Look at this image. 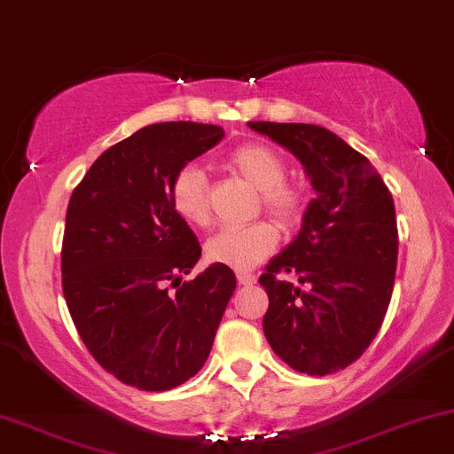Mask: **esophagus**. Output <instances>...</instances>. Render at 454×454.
<instances>
[{"mask_svg": "<svg viewBox=\"0 0 454 454\" xmlns=\"http://www.w3.org/2000/svg\"><path fill=\"white\" fill-rule=\"evenodd\" d=\"M237 280L243 286H251V284H255V276L249 274V271H237Z\"/></svg>", "mask_w": 454, "mask_h": 454, "instance_id": "34e87169", "label": "esophagus"}]
</instances>
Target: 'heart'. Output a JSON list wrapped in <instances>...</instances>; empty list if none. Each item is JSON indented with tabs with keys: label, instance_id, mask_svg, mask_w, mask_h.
<instances>
[{
	"label": "heart",
	"instance_id": "obj_1",
	"mask_svg": "<svg viewBox=\"0 0 454 454\" xmlns=\"http://www.w3.org/2000/svg\"><path fill=\"white\" fill-rule=\"evenodd\" d=\"M228 166L262 192V203L268 214L288 226L303 211V191L284 180L286 164L274 147L265 143H245L228 155ZM170 205L180 220L191 226L209 222L207 178L195 164L176 170L168 186ZM278 245V231L270 222H255L240 228H223L205 243L207 262L232 270H251L262 263Z\"/></svg>",
	"mask_w": 454,
	"mask_h": 454
}]
</instances>
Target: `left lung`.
Segmentation results:
<instances>
[{
  "label": "left lung",
  "mask_w": 454,
  "mask_h": 454,
  "mask_svg": "<svg viewBox=\"0 0 454 454\" xmlns=\"http://www.w3.org/2000/svg\"><path fill=\"white\" fill-rule=\"evenodd\" d=\"M249 129L297 157L317 192L297 239L259 278L270 299L263 334L293 370L336 373L364 355L388 311L398 255L395 201L370 160L324 126Z\"/></svg>",
  "instance_id": "8db88e82"
}]
</instances>
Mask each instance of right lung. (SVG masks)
<instances>
[{
	"instance_id": "add662e5",
	"label": "right lung",
	"mask_w": 454,
	"mask_h": 454,
	"mask_svg": "<svg viewBox=\"0 0 454 454\" xmlns=\"http://www.w3.org/2000/svg\"><path fill=\"white\" fill-rule=\"evenodd\" d=\"M222 137L214 124H149L97 157L70 197L66 305L97 364L138 390L176 388L201 370L237 288L217 263L179 284L201 245L168 197L176 170Z\"/></svg>"
}]
</instances>
